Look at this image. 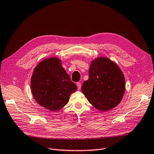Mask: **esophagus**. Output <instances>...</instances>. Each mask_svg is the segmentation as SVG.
Masks as SVG:
<instances>
[{
    "label": "esophagus",
    "instance_id": "esophagus-1",
    "mask_svg": "<svg viewBox=\"0 0 154 154\" xmlns=\"http://www.w3.org/2000/svg\"><path fill=\"white\" fill-rule=\"evenodd\" d=\"M76 85L78 87V89L80 90L81 88V83L80 82H77L76 83Z\"/></svg>",
    "mask_w": 154,
    "mask_h": 154
}]
</instances>
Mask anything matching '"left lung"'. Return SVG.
Instances as JSON below:
<instances>
[{"label":"left lung","instance_id":"1","mask_svg":"<svg viewBox=\"0 0 154 154\" xmlns=\"http://www.w3.org/2000/svg\"><path fill=\"white\" fill-rule=\"evenodd\" d=\"M88 76L82 91L94 108L106 112L119 104L125 91V79L117 64L106 57L97 58L91 63Z\"/></svg>","mask_w":154,"mask_h":154}]
</instances>
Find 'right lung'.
Instances as JSON below:
<instances>
[{"instance_id": "1", "label": "right lung", "mask_w": 154, "mask_h": 154, "mask_svg": "<svg viewBox=\"0 0 154 154\" xmlns=\"http://www.w3.org/2000/svg\"><path fill=\"white\" fill-rule=\"evenodd\" d=\"M31 88L35 100L51 111L59 110L69 101V96L77 90L59 58H46L34 69Z\"/></svg>"}]
</instances>
